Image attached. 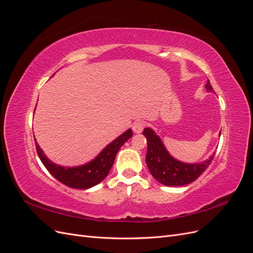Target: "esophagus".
<instances>
[{"label": "esophagus", "mask_w": 253, "mask_h": 253, "mask_svg": "<svg viewBox=\"0 0 253 253\" xmlns=\"http://www.w3.org/2000/svg\"><path fill=\"white\" fill-rule=\"evenodd\" d=\"M143 127H144V122L143 121H135L133 124V131L136 134L141 133Z\"/></svg>", "instance_id": "obj_1"}]
</instances>
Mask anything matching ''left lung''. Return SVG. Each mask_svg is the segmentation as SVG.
<instances>
[{
    "label": "left lung",
    "mask_w": 253,
    "mask_h": 253,
    "mask_svg": "<svg viewBox=\"0 0 253 253\" xmlns=\"http://www.w3.org/2000/svg\"><path fill=\"white\" fill-rule=\"evenodd\" d=\"M206 89L214 91L210 81H207ZM142 134L148 141L145 163L153 177L169 187L185 186L196 180L211 164L214 155L202 164H185L173 158L167 151L163 141L153 129L145 127Z\"/></svg>",
    "instance_id": "8db88e82"
}]
</instances>
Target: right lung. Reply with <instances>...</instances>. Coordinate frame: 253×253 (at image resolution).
Returning a JSON list of instances; mask_svg holds the SVG:
<instances>
[{
    "label": "right lung",
    "instance_id": "1",
    "mask_svg": "<svg viewBox=\"0 0 253 253\" xmlns=\"http://www.w3.org/2000/svg\"><path fill=\"white\" fill-rule=\"evenodd\" d=\"M133 135L131 128L121 134L116 139L101 151L95 159L88 164L75 168L61 167L51 163L50 160L44 155L43 151L40 149L39 144L35 139L37 153L39 155L42 164L46 168L48 172L58 179L63 185L74 189H88L98 185L108 176L111 168L115 162L117 152L124 145V143L129 139Z\"/></svg>",
    "mask_w": 253,
    "mask_h": 253
}]
</instances>
